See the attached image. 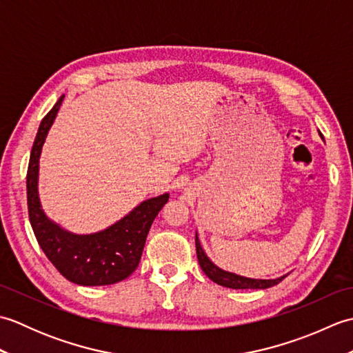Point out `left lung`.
<instances>
[{
	"instance_id": "1",
	"label": "left lung",
	"mask_w": 353,
	"mask_h": 353,
	"mask_svg": "<svg viewBox=\"0 0 353 353\" xmlns=\"http://www.w3.org/2000/svg\"><path fill=\"white\" fill-rule=\"evenodd\" d=\"M196 250H197V259L199 264L203 270L205 274L209 277V279L214 281L215 283L221 285V287L232 288V290H265L273 287V285H277L281 281H283L285 276L276 277V279H252V277H244L235 273L226 272L220 267H216L214 262L208 258V254L205 250L201 249V244L199 241V236L196 234Z\"/></svg>"
}]
</instances>
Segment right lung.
<instances>
[{"label": "right lung", "instance_id": "add662e5", "mask_svg": "<svg viewBox=\"0 0 353 353\" xmlns=\"http://www.w3.org/2000/svg\"><path fill=\"white\" fill-rule=\"evenodd\" d=\"M65 95L43 117L33 142L27 171L28 216L34 236L59 273L70 282L85 287L112 285L129 277L137 270L152 223L168 201L170 194L148 199L104 230L77 235L62 229L45 215L37 182L39 157L48 130L57 117Z\"/></svg>", "mask_w": 353, "mask_h": 353}]
</instances>
